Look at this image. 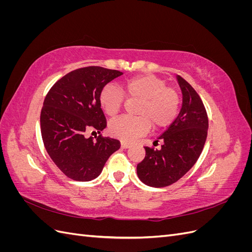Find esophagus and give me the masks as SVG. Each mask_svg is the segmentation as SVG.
Returning a JSON list of instances; mask_svg holds the SVG:
<instances>
[{
	"mask_svg": "<svg viewBox=\"0 0 252 252\" xmlns=\"http://www.w3.org/2000/svg\"><path fill=\"white\" fill-rule=\"evenodd\" d=\"M121 146H122V148H128L129 146H130V144H129L128 142L122 141V142H121Z\"/></svg>",
	"mask_w": 252,
	"mask_h": 252,
	"instance_id": "1",
	"label": "esophagus"
}]
</instances>
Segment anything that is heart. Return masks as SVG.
<instances>
[{"label":"heart","mask_w":252,"mask_h":252,"mask_svg":"<svg viewBox=\"0 0 252 252\" xmlns=\"http://www.w3.org/2000/svg\"><path fill=\"white\" fill-rule=\"evenodd\" d=\"M124 94L131 100H140L135 114L138 117H121L110 122L109 131L123 141H133L155 129L169 126L178 117L181 97L174 87L155 74H141L128 79L122 90L112 84L106 85L98 96L104 111L114 117L123 107Z\"/></svg>","instance_id":"heart-1"}]
</instances>
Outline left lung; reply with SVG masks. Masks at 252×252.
<instances>
[{
	"label": "left lung",
	"instance_id": "left-lung-1",
	"mask_svg": "<svg viewBox=\"0 0 252 252\" xmlns=\"http://www.w3.org/2000/svg\"><path fill=\"white\" fill-rule=\"evenodd\" d=\"M177 78L183 94L182 109L158 136L162 148L145 146L146 156L136 166L139 179L151 187H166L180 180L197 161L207 138L208 117L202 98L186 80Z\"/></svg>",
	"mask_w": 252,
	"mask_h": 252
}]
</instances>
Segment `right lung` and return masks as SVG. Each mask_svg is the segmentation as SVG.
Here are the masks:
<instances>
[{"label": "right lung", "instance_id": "1", "mask_svg": "<svg viewBox=\"0 0 252 252\" xmlns=\"http://www.w3.org/2000/svg\"><path fill=\"white\" fill-rule=\"evenodd\" d=\"M122 74L101 66L82 67L57 81L45 97L41 111L44 146L53 163L71 180L95 179L121 146L119 140L98 134L94 140L86 133H101L107 126L98 96L106 84Z\"/></svg>", "mask_w": 252, "mask_h": 252}]
</instances>
